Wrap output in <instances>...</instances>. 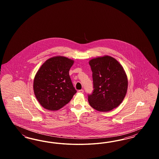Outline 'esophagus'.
Returning a JSON list of instances; mask_svg holds the SVG:
<instances>
[{
    "label": "esophagus",
    "instance_id": "esophagus-1",
    "mask_svg": "<svg viewBox=\"0 0 159 159\" xmlns=\"http://www.w3.org/2000/svg\"><path fill=\"white\" fill-rule=\"evenodd\" d=\"M77 92H78L79 93H83L84 91H83V89H80V90H78Z\"/></svg>",
    "mask_w": 159,
    "mask_h": 159
}]
</instances>
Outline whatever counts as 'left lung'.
<instances>
[{
	"instance_id": "left-lung-1",
	"label": "left lung",
	"mask_w": 159,
	"mask_h": 159,
	"mask_svg": "<svg viewBox=\"0 0 159 159\" xmlns=\"http://www.w3.org/2000/svg\"><path fill=\"white\" fill-rule=\"evenodd\" d=\"M92 71V93L88 95L90 106L102 112L119 106L128 89V78L120 63L110 56L93 58L89 61Z\"/></svg>"
}]
</instances>
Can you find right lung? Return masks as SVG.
<instances>
[{"mask_svg":"<svg viewBox=\"0 0 159 159\" xmlns=\"http://www.w3.org/2000/svg\"><path fill=\"white\" fill-rule=\"evenodd\" d=\"M74 61L64 57L48 59L38 70L33 82L35 96L45 109L58 110L76 93L69 76Z\"/></svg>","mask_w":159,"mask_h":159,"instance_id":"1","label":"right lung"}]
</instances>
